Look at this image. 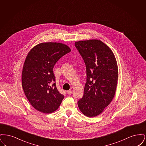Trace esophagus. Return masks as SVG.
<instances>
[{"label":"esophagus","instance_id":"34e87169","mask_svg":"<svg viewBox=\"0 0 146 146\" xmlns=\"http://www.w3.org/2000/svg\"><path fill=\"white\" fill-rule=\"evenodd\" d=\"M67 94L68 95H70V94H72V90H68L67 91Z\"/></svg>","mask_w":146,"mask_h":146}]
</instances>
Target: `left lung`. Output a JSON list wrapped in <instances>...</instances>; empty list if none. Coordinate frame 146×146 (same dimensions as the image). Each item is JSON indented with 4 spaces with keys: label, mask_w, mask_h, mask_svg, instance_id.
I'll return each mask as SVG.
<instances>
[{
    "label": "left lung",
    "mask_w": 146,
    "mask_h": 146,
    "mask_svg": "<svg viewBox=\"0 0 146 146\" xmlns=\"http://www.w3.org/2000/svg\"><path fill=\"white\" fill-rule=\"evenodd\" d=\"M75 46L86 68L83 97L78 102L80 111L88 117L100 114L111 102L118 80L117 60L113 51L97 39L80 40Z\"/></svg>",
    "instance_id": "8db88e82"
}]
</instances>
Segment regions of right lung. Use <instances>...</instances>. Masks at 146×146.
Listing matches in <instances>:
<instances>
[{"label":"right lung","instance_id":"add662e5","mask_svg":"<svg viewBox=\"0 0 146 146\" xmlns=\"http://www.w3.org/2000/svg\"><path fill=\"white\" fill-rule=\"evenodd\" d=\"M60 42H42L28 52L22 72V85L29 103L38 111L49 114L56 111L64 96L56 88L53 68L58 60L70 52Z\"/></svg>","mask_w":146,"mask_h":146}]
</instances>
